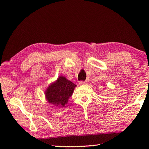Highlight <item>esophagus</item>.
I'll use <instances>...</instances> for the list:
<instances>
[{"label":"esophagus","mask_w":149,"mask_h":149,"mask_svg":"<svg viewBox=\"0 0 149 149\" xmlns=\"http://www.w3.org/2000/svg\"><path fill=\"white\" fill-rule=\"evenodd\" d=\"M86 84H87L86 81H79V84L80 86H83V85H85Z\"/></svg>","instance_id":"34e87169"}]
</instances>
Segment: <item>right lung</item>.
Listing matches in <instances>:
<instances>
[{
    "label": "right lung",
    "instance_id": "right-lung-1",
    "mask_svg": "<svg viewBox=\"0 0 149 149\" xmlns=\"http://www.w3.org/2000/svg\"><path fill=\"white\" fill-rule=\"evenodd\" d=\"M76 86L75 84L67 79L65 76H60L46 88L45 91L46 100L55 106L65 107Z\"/></svg>",
    "mask_w": 149,
    "mask_h": 149
}]
</instances>
